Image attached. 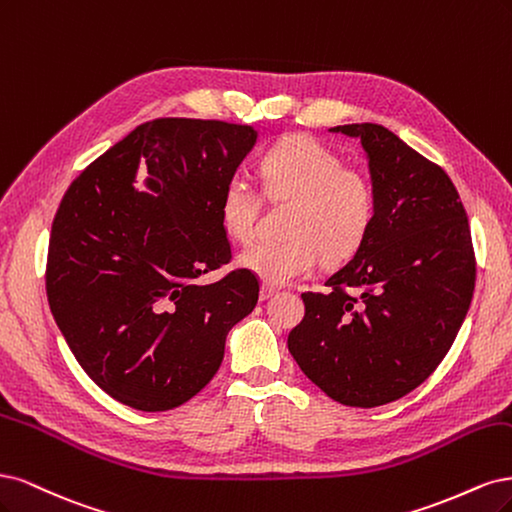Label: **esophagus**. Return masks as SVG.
<instances>
[{"mask_svg":"<svg viewBox=\"0 0 512 512\" xmlns=\"http://www.w3.org/2000/svg\"><path fill=\"white\" fill-rule=\"evenodd\" d=\"M276 291H278L276 287H272V285H268V283H263V285H261V291H259V298H261V300H270Z\"/></svg>","mask_w":512,"mask_h":512,"instance_id":"1","label":"esophagus"}]
</instances>
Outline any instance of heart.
<instances>
[{
    "instance_id": "obj_1",
    "label": "heart",
    "mask_w": 512,
    "mask_h": 512,
    "mask_svg": "<svg viewBox=\"0 0 512 512\" xmlns=\"http://www.w3.org/2000/svg\"><path fill=\"white\" fill-rule=\"evenodd\" d=\"M261 185L270 200H291L280 240H259L240 263L268 285H287L325 263L351 259L376 219L372 176L346 166L340 155L306 134L270 144L259 157ZM259 197L242 176L227 178L219 195V219L229 238L246 242L257 225Z\"/></svg>"
}]
</instances>
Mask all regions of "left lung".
<instances>
[{"instance_id": "left-lung-1", "label": "left lung", "mask_w": 512, "mask_h": 512, "mask_svg": "<svg viewBox=\"0 0 512 512\" xmlns=\"http://www.w3.org/2000/svg\"><path fill=\"white\" fill-rule=\"evenodd\" d=\"M361 138L378 195L366 242L325 291H306L287 346L329 398L374 408L430 376L464 323L476 257L449 174L376 123L338 125Z\"/></svg>"}]
</instances>
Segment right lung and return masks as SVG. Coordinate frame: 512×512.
<instances>
[{"label":"right lung","instance_id":"1","mask_svg":"<svg viewBox=\"0 0 512 512\" xmlns=\"http://www.w3.org/2000/svg\"><path fill=\"white\" fill-rule=\"evenodd\" d=\"M255 138L251 125L153 119L65 191L48 240V304L82 370L117 402L163 412L191 400L255 308L251 270L197 283L232 261L219 195ZM140 162L151 194L133 189Z\"/></svg>","mask_w":512,"mask_h":512}]
</instances>
